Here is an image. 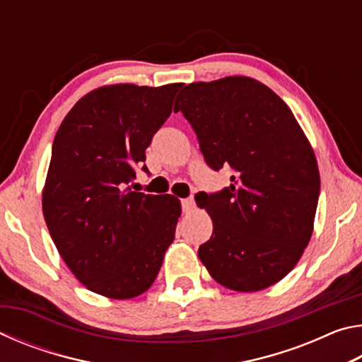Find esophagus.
Returning a JSON list of instances; mask_svg holds the SVG:
<instances>
[{
    "mask_svg": "<svg viewBox=\"0 0 362 362\" xmlns=\"http://www.w3.org/2000/svg\"><path fill=\"white\" fill-rule=\"evenodd\" d=\"M193 207H194V198H193V196H189V198L182 199V211H183V212L193 211Z\"/></svg>",
    "mask_w": 362,
    "mask_h": 362,
    "instance_id": "34e87169",
    "label": "esophagus"
}]
</instances>
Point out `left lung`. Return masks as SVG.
Masks as SVG:
<instances>
[{
    "mask_svg": "<svg viewBox=\"0 0 362 362\" xmlns=\"http://www.w3.org/2000/svg\"><path fill=\"white\" fill-rule=\"evenodd\" d=\"M214 170L231 183L201 192L214 230L198 255L225 287L255 292L283 279L308 246L320 198L315 153L291 108L265 84L246 76L193 83L177 95Z\"/></svg>",
    "mask_w": 362,
    "mask_h": 362,
    "instance_id": "left-lung-1",
    "label": "left lung"
}]
</instances>
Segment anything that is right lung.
Segmentation results:
<instances>
[{
  "label": "right lung",
  "mask_w": 362,
  "mask_h": 362,
  "mask_svg": "<svg viewBox=\"0 0 362 362\" xmlns=\"http://www.w3.org/2000/svg\"><path fill=\"white\" fill-rule=\"evenodd\" d=\"M182 84H115L86 94L52 144L42 214L59 254L89 291L132 298L155 283L180 203L131 192Z\"/></svg>",
  "instance_id": "obj_1"
}]
</instances>
